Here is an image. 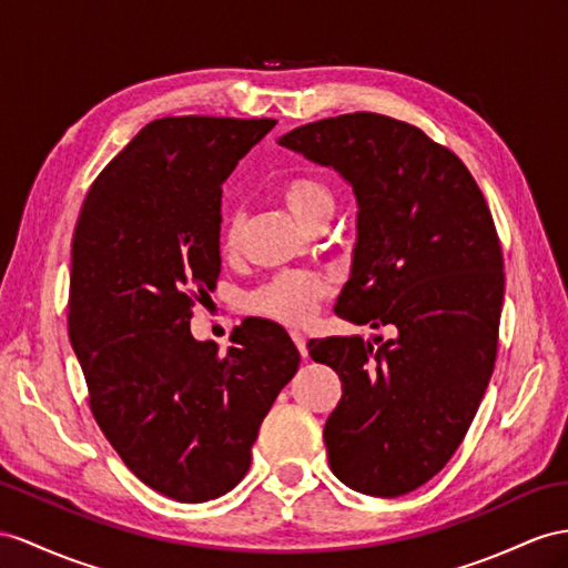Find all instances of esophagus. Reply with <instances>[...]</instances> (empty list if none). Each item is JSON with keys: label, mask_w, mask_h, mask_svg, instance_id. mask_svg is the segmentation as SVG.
Segmentation results:
<instances>
[{"label": "esophagus", "mask_w": 568, "mask_h": 568, "mask_svg": "<svg viewBox=\"0 0 568 568\" xmlns=\"http://www.w3.org/2000/svg\"><path fill=\"white\" fill-rule=\"evenodd\" d=\"M290 336H293V341H295V345H297L300 355H302V357H307V338H304V333H300V331H290Z\"/></svg>", "instance_id": "obj_1"}]
</instances>
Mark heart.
<instances>
[{
	"label": "heart",
	"mask_w": 568,
	"mask_h": 568,
	"mask_svg": "<svg viewBox=\"0 0 568 568\" xmlns=\"http://www.w3.org/2000/svg\"><path fill=\"white\" fill-rule=\"evenodd\" d=\"M281 199L285 201L287 211L293 213L297 221L310 227L312 223L322 221V217L333 215V192L331 186L322 180L314 178V174H297V178H290L281 186ZM242 235V221L240 217H232L225 230V250H237ZM331 293V283L318 273L307 271H293V273H281L271 278L266 285L246 297V307L252 312L275 318V322L283 324H304L307 318L314 316L318 302H322Z\"/></svg>",
	"instance_id": "obj_1"
}]
</instances>
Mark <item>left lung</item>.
Here are the masks:
<instances>
[{
  "mask_svg": "<svg viewBox=\"0 0 568 568\" xmlns=\"http://www.w3.org/2000/svg\"><path fill=\"white\" fill-rule=\"evenodd\" d=\"M278 143L353 186L357 242L336 314L394 331L307 343L343 382L328 465L362 494L400 497L456 454L494 372L504 258L491 213L458 155L386 114L318 120Z\"/></svg>",
  "mask_w": 568,
  "mask_h": 568,
  "instance_id": "left-lung-1",
  "label": "left lung"
}]
</instances>
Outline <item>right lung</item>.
Listing matches in <instances>:
<instances>
[{
  "label": "right lung",
  "instance_id": "obj_1",
  "mask_svg": "<svg viewBox=\"0 0 568 568\" xmlns=\"http://www.w3.org/2000/svg\"><path fill=\"white\" fill-rule=\"evenodd\" d=\"M275 120L163 118L98 174L71 240L69 341L95 423L143 485L184 504L235 487L300 367L283 326L246 318L227 353L192 336L221 275L223 182Z\"/></svg>",
  "mask_w": 568,
  "mask_h": 568
}]
</instances>
